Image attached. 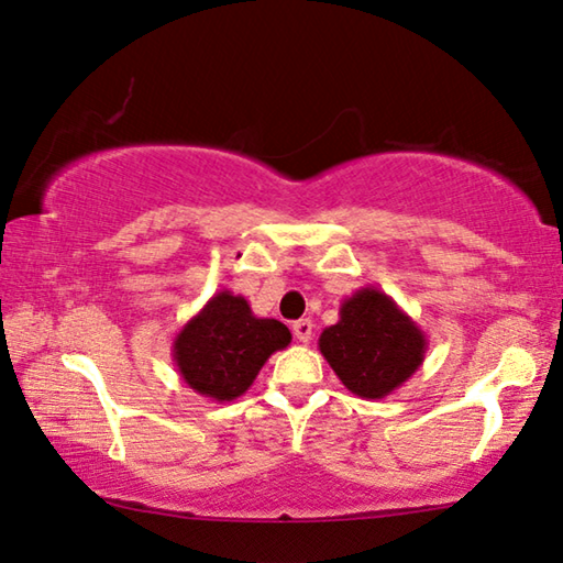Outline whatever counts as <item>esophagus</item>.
Wrapping results in <instances>:
<instances>
[{
    "instance_id": "esophagus-1",
    "label": "esophagus",
    "mask_w": 563,
    "mask_h": 563,
    "mask_svg": "<svg viewBox=\"0 0 563 563\" xmlns=\"http://www.w3.org/2000/svg\"><path fill=\"white\" fill-rule=\"evenodd\" d=\"M292 335H296L300 343H308L310 338H313V323H310L308 318L296 320V323H292Z\"/></svg>"
}]
</instances>
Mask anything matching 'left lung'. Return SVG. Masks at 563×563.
Wrapping results in <instances>:
<instances>
[{"label":"left lung","mask_w":563,"mask_h":563,"mask_svg":"<svg viewBox=\"0 0 563 563\" xmlns=\"http://www.w3.org/2000/svg\"><path fill=\"white\" fill-rule=\"evenodd\" d=\"M338 316L320 333L318 347L351 394L386 398L423 365L426 333L383 290H355Z\"/></svg>","instance_id":"1"}]
</instances>
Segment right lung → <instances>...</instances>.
I'll return each instance as SVG.
<instances>
[{"mask_svg":"<svg viewBox=\"0 0 563 563\" xmlns=\"http://www.w3.org/2000/svg\"><path fill=\"white\" fill-rule=\"evenodd\" d=\"M290 341L280 320L257 318L243 296L220 290L175 335L173 361L195 394L225 404L243 396L265 361Z\"/></svg>","mask_w":563,"mask_h":563,"instance_id":"right-lung-1","label":"right lung"}]
</instances>
